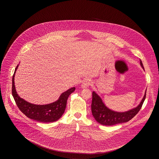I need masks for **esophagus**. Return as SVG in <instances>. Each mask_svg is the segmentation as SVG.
<instances>
[{"label":"esophagus","instance_id":"esophagus-1","mask_svg":"<svg viewBox=\"0 0 159 159\" xmlns=\"http://www.w3.org/2000/svg\"><path fill=\"white\" fill-rule=\"evenodd\" d=\"M92 80L89 79H85L82 82V88H88L92 84Z\"/></svg>","mask_w":159,"mask_h":159}]
</instances>
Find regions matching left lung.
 <instances>
[{
	"label": "left lung",
	"instance_id": "8db88e82",
	"mask_svg": "<svg viewBox=\"0 0 159 159\" xmlns=\"http://www.w3.org/2000/svg\"><path fill=\"white\" fill-rule=\"evenodd\" d=\"M141 67L144 70L142 61L140 60ZM146 97V92L141 102L136 108L126 112H116L107 108L103 103L100 97L95 92H92V101L91 110L93 116L96 121L105 126H112L118 123H125L131 120L139 112L144 103Z\"/></svg>",
	"mask_w": 159,
	"mask_h": 159
}]
</instances>
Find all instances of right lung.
Wrapping results in <instances>:
<instances>
[{"label":"right lung","instance_id":"obj_1","mask_svg":"<svg viewBox=\"0 0 159 159\" xmlns=\"http://www.w3.org/2000/svg\"><path fill=\"white\" fill-rule=\"evenodd\" d=\"M18 67V65L15 68L14 75L12 76V94L16 104L20 111L29 119L40 122L49 123L58 120L64 113L69 95L75 91L76 88L73 87L63 92L59 99L53 103L46 105L31 104L25 101L24 99L20 98L15 90L14 77Z\"/></svg>","mask_w":159,"mask_h":159}]
</instances>
